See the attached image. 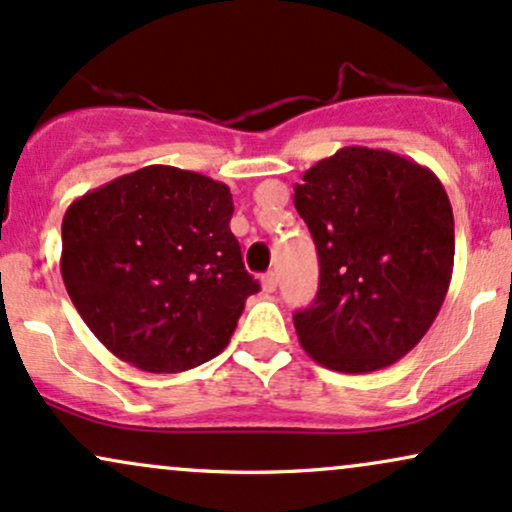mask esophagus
I'll use <instances>...</instances> for the list:
<instances>
[{"instance_id": "34e87169", "label": "esophagus", "mask_w": 512, "mask_h": 512, "mask_svg": "<svg viewBox=\"0 0 512 512\" xmlns=\"http://www.w3.org/2000/svg\"><path fill=\"white\" fill-rule=\"evenodd\" d=\"M261 285H263V290H266V292L278 290V273H273V270H270V273H266L261 278Z\"/></svg>"}]
</instances>
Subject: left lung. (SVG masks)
I'll return each mask as SVG.
<instances>
[{
	"instance_id": "left-lung-1",
	"label": "left lung",
	"mask_w": 512,
	"mask_h": 512,
	"mask_svg": "<svg viewBox=\"0 0 512 512\" xmlns=\"http://www.w3.org/2000/svg\"><path fill=\"white\" fill-rule=\"evenodd\" d=\"M294 208L321 263L314 304L294 314L299 345L340 374L395 364L431 328L453 278L443 184L398 153L347 146L304 172Z\"/></svg>"
}]
</instances>
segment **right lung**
I'll use <instances>...</instances> for the list:
<instances>
[{
	"label": "right lung",
	"mask_w": 512,
	"mask_h": 512,
	"mask_svg": "<svg viewBox=\"0 0 512 512\" xmlns=\"http://www.w3.org/2000/svg\"><path fill=\"white\" fill-rule=\"evenodd\" d=\"M232 194L206 174L148 165L71 203L62 220V278L86 326L114 357L177 374L218 357L246 297L230 230Z\"/></svg>",
	"instance_id": "obj_1"
}]
</instances>
